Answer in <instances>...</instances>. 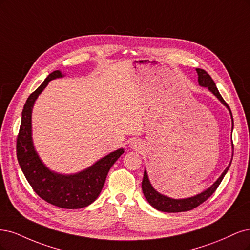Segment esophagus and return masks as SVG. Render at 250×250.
<instances>
[{
  "mask_svg": "<svg viewBox=\"0 0 250 250\" xmlns=\"http://www.w3.org/2000/svg\"><path fill=\"white\" fill-rule=\"evenodd\" d=\"M134 146H135V147L137 146V144H136V142H135V144H134Z\"/></svg>",
  "mask_w": 250,
  "mask_h": 250,
  "instance_id": "1",
  "label": "esophagus"
}]
</instances>
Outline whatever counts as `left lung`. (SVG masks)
<instances>
[{
  "label": "left lung",
  "instance_id": "1",
  "mask_svg": "<svg viewBox=\"0 0 250 250\" xmlns=\"http://www.w3.org/2000/svg\"><path fill=\"white\" fill-rule=\"evenodd\" d=\"M197 75H198V83L200 86L203 87H207L208 90H210L217 99H218L225 107H227L229 110V113L231 116V120H232V115L230 109L229 107V104L225 103V101L222 99L221 94L219 93L218 89H217L216 84L213 81V79L211 78V76L208 74V72L204 69L200 68H196ZM232 125H233V120H232ZM232 160V158H231ZM230 163L229 164V166L227 167V169L222 172V174L220 175V178L217 180L212 186L207 189L206 191L201 192L200 194H197L195 196H192L189 198H183V199H173L170 197H167L165 195L160 194L159 192H157L154 188H152L151 184L148 180V176L146 171H144V175H143V180H142V192L144 196H146V200L149 203V205L151 207H154L155 208H157L158 211L161 212H166V213H179V212H187L190 210H193L196 207H198L199 205H201L206 201L208 197H210L213 193L216 191V189L218 188V186L220 185L221 181L223 180L224 175L227 174L229 168L230 166Z\"/></svg>",
  "mask_w": 250,
  "mask_h": 250
}]
</instances>
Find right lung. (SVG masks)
Segmentation results:
<instances>
[{"label": "right lung", "instance_id": "obj_1", "mask_svg": "<svg viewBox=\"0 0 250 250\" xmlns=\"http://www.w3.org/2000/svg\"><path fill=\"white\" fill-rule=\"evenodd\" d=\"M61 77L63 75L60 70L53 71L28 98L21 112L17 156L27 181L39 197L59 208H81L89 206L99 197L110 168L124 154V148L111 152L92 166L75 174L56 173L42 162L32 141V108L51 80Z\"/></svg>", "mask_w": 250, "mask_h": 250}]
</instances>
